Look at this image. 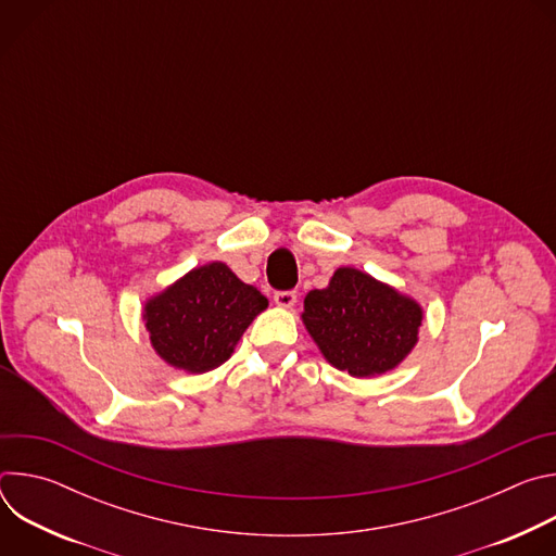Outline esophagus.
I'll return each instance as SVG.
<instances>
[{"instance_id":"obj_1","label":"esophagus","mask_w":556,"mask_h":556,"mask_svg":"<svg viewBox=\"0 0 556 556\" xmlns=\"http://www.w3.org/2000/svg\"><path fill=\"white\" fill-rule=\"evenodd\" d=\"M275 303L283 309H290L294 307L296 303V292L294 290H283V292H275Z\"/></svg>"}]
</instances>
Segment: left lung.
<instances>
[{"label":"left lung","instance_id":"1","mask_svg":"<svg viewBox=\"0 0 556 556\" xmlns=\"http://www.w3.org/2000/svg\"><path fill=\"white\" fill-rule=\"evenodd\" d=\"M422 307L371 275L343 266L303 299V326L324 358L354 378L399 367L416 348Z\"/></svg>","mask_w":556,"mask_h":556}]
</instances>
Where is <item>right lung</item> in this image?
<instances>
[{
  "mask_svg": "<svg viewBox=\"0 0 556 556\" xmlns=\"http://www.w3.org/2000/svg\"><path fill=\"white\" fill-rule=\"evenodd\" d=\"M268 299L226 264L211 262L147 299L142 321L151 348L167 365L204 374L230 358Z\"/></svg>",
  "mask_w": 556,
  "mask_h": 556,
  "instance_id": "1",
  "label": "right lung"
}]
</instances>
